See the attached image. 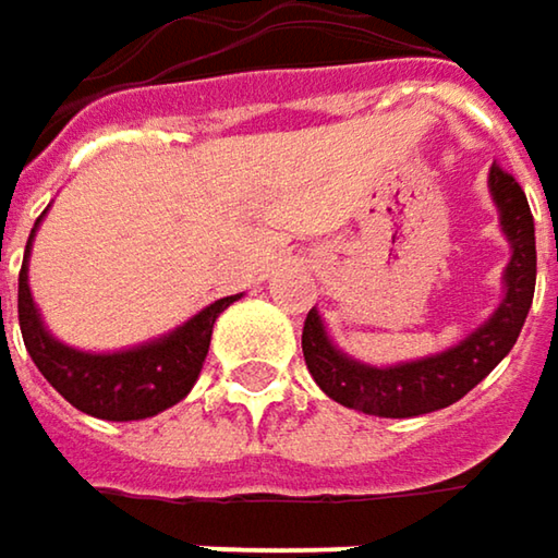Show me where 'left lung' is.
<instances>
[{"label":"left lung","mask_w":558,"mask_h":558,"mask_svg":"<svg viewBox=\"0 0 558 558\" xmlns=\"http://www.w3.org/2000/svg\"><path fill=\"white\" fill-rule=\"evenodd\" d=\"M489 189L502 214V230L511 240V262L506 268V300L496 315L474 331L468 341L395 369L363 366L347 360L325 338L318 312L310 310L303 325V356L315 385L338 404L363 410L373 416H420L461 401L476 381L489 376L499 360L514 347L527 310L534 303L537 283V246H534V214L524 189L502 163H493Z\"/></svg>","instance_id":"8db88e82"}]
</instances>
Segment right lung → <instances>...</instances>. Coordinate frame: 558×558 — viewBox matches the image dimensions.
<instances>
[{"mask_svg":"<svg viewBox=\"0 0 558 558\" xmlns=\"http://www.w3.org/2000/svg\"><path fill=\"white\" fill-rule=\"evenodd\" d=\"M31 240H34V230H31ZM31 240H27V252H31ZM27 252H24L21 275H17L21 338L31 360L37 363V369L72 408L100 416V420H116V423L145 420L160 410L173 408L192 391L211 347L214 322L236 296H223L211 303L208 310L189 318L163 341L122 350V353H82V350L52 341L44 331L40 315L31 300V287H27Z\"/></svg>","mask_w":558,"mask_h":558,"instance_id":"1","label":"right lung"}]
</instances>
